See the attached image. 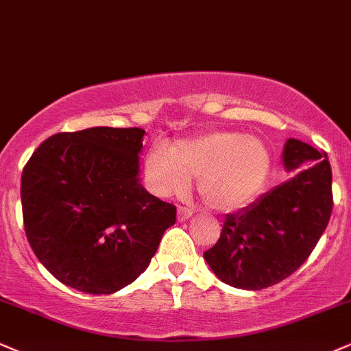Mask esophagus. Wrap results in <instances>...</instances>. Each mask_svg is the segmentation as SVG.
Wrapping results in <instances>:
<instances>
[{
	"instance_id": "obj_1",
	"label": "esophagus",
	"mask_w": 351,
	"mask_h": 351,
	"mask_svg": "<svg viewBox=\"0 0 351 351\" xmlns=\"http://www.w3.org/2000/svg\"><path fill=\"white\" fill-rule=\"evenodd\" d=\"M192 215L193 211L190 208H185V206H179V210H177V218H179V221H185V219H189Z\"/></svg>"
}]
</instances>
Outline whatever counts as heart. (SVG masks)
Segmentation results:
<instances>
[{
  "label": "heart",
  "mask_w": 351,
  "mask_h": 351,
  "mask_svg": "<svg viewBox=\"0 0 351 351\" xmlns=\"http://www.w3.org/2000/svg\"><path fill=\"white\" fill-rule=\"evenodd\" d=\"M270 167L265 143L237 132H211L146 156L145 177L158 197L182 195L190 177H200L198 192L215 210H236L257 195Z\"/></svg>",
  "instance_id": "1"
}]
</instances>
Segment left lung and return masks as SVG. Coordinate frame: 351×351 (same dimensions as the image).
<instances>
[{"mask_svg":"<svg viewBox=\"0 0 351 351\" xmlns=\"http://www.w3.org/2000/svg\"><path fill=\"white\" fill-rule=\"evenodd\" d=\"M283 164L298 174L226 215L218 242L203 254L223 283L241 289L274 287L308 261L326 231L334 206L327 153L289 138Z\"/></svg>","mask_w":351,"mask_h":351,"instance_id":"obj_1","label":"left lung"}]
</instances>
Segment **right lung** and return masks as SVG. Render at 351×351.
Segmentation results:
<instances>
[{"instance_id": "add662e5", "label": "right lung", "mask_w": 351, "mask_h": 351, "mask_svg": "<svg viewBox=\"0 0 351 351\" xmlns=\"http://www.w3.org/2000/svg\"><path fill=\"white\" fill-rule=\"evenodd\" d=\"M141 128L56 133L21 177L27 241L66 287L110 295L135 281L176 223V206L143 187Z\"/></svg>"}]
</instances>
